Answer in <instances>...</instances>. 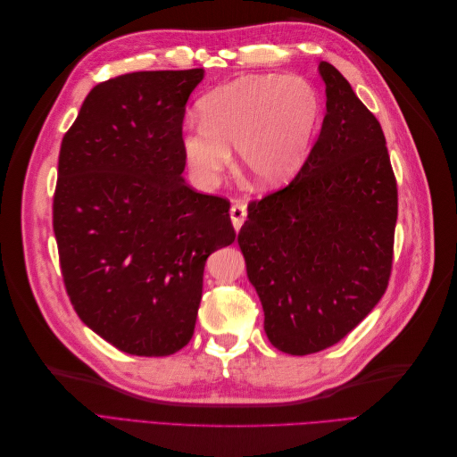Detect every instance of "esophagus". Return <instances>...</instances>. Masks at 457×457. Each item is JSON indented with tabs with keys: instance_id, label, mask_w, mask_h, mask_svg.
Listing matches in <instances>:
<instances>
[{
	"instance_id": "esophagus-1",
	"label": "esophagus",
	"mask_w": 457,
	"mask_h": 457,
	"mask_svg": "<svg viewBox=\"0 0 457 457\" xmlns=\"http://www.w3.org/2000/svg\"><path fill=\"white\" fill-rule=\"evenodd\" d=\"M245 217H247V205H245L244 202L232 204V207H230V220H232L234 228L240 230V228H242V225H244Z\"/></svg>"
}]
</instances>
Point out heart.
Listing matches in <instances>:
<instances>
[{"mask_svg": "<svg viewBox=\"0 0 457 457\" xmlns=\"http://www.w3.org/2000/svg\"><path fill=\"white\" fill-rule=\"evenodd\" d=\"M200 123L183 133V152L200 183L212 185L237 146L245 175L257 187L286 185L307 162L322 118V101L295 74L244 76L204 95Z\"/></svg>", "mask_w": 457, "mask_h": 457, "instance_id": "b5f03b06", "label": "heart"}]
</instances>
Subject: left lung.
<instances>
[{
	"label": "left lung",
	"mask_w": 457,
	"mask_h": 457,
	"mask_svg": "<svg viewBox=\"0 0 457 457\" xmlns=\"http://www.w3.org/2000/svg\"><path fill=\"white\" fill-rule=\"evenodd\" d=\"M326 116L287 187L253 200L238 244L276 349L311 354L341 341L389 286L398 190L378 118L329 62Z\"/></svg>",
	"instance_id": "8db88e82"
}]
</instances>
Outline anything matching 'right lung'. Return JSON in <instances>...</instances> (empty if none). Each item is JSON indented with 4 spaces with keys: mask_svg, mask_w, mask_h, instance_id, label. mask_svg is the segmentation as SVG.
Here are the masks:
<instances>
[{
    "mask_svg": "<svg viewBox=\"0 0 457 457\" xmlns=\"http://www.w3.org/2000/svg\"><path fill=\"white\" fill-rule=\"evenodd\" d=\"M202 68L95 86L61 143L53 196L66 294L116 349L168 356L192 339L205 261L237 232L230 202L190 188L183 120Z\"/></svg>",
    "mask_w": 457,
    "mask_h": 457,
    "instance_id": "add662e5",
    "label": "right lung"
}]
</instances>
